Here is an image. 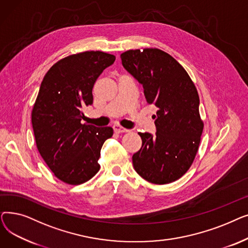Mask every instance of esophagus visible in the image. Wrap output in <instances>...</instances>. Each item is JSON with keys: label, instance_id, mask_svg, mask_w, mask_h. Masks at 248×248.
Here are the masks:
<instances>
[{"label": "esophagus", "instance_id": "obj_1", "mask_svg": "<svg viewBox=\"0 0 248 248\" xmlns=\"http://www.w3.org/2000/svg\"><path fill=\"white\" fill-rule=\"evenodd\" d=\"M113 131L116 133V134H122V133H127L129 132L128 129L123 127V126H120V125H114L113 126Z\"/></svg>", "mask_w": 248, "mask_h": 248}]
</instances>
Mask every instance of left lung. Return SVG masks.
Returning <instances> with one entry per match:
<instances>
[{
  "mask_svg": "<svg viewBox=\"0 0 248 248\" xmlns=\"http://www.w3.org/2000/svg\"><path fill=\"white\" fill-rule=\"evenodd\" d=\"M121 58L142 84L147 102L158 108L155 136L139 133L142 144L133 155L135 170L150 183H172L189 170L199 149L204 123L197 88L184 67L158 48L128 50Z\"/></svg>",
  "mask_w": 248,
  "mask_h": 248,
  "instance_id": "left-lung-1",
  "label": "left lung"
}]
</instances>
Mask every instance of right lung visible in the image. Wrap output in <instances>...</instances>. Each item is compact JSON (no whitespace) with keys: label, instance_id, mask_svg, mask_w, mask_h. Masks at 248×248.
I'll return each mask as SVG.
<instances>
[{"label":"right lung","instance_id":"1","mask_svg":"<svg viewBox=\"0 0 248 248\" xmlns=\"http://www.w3.org/2000/svg\"><path fill=\"white\" fill-rule=\"evenodd\" d=\"M115 56L85 51L62 58L45 74L32 109L37 149L56 178L80 185L99 171L98 159L110 126L82 124V108L93 102V88Z\"/></svg>","mask_w":248,"mask_h":248}]
</instances>
